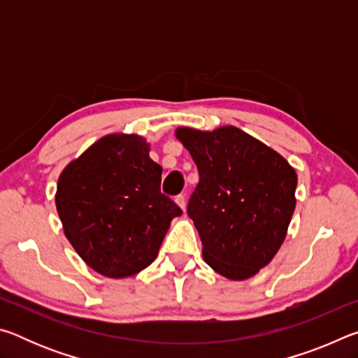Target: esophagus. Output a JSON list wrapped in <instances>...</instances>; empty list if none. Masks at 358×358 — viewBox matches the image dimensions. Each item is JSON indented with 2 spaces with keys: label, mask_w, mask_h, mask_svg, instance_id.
Instances as JSON below:
<instances>
[{
  "label": "esophagus",
  "mask_w": 358,
  "mask_h": 358,
  "mask_svg": "<svg viewBox=\"0 0 358 358\" xmlns=\"http://www.w3.org/2000/svg\"><path fill=\"white\" fill-rule=\"evenodd\" d=\"M175 202H177V205L181 210H183V211L186 210V197L183 196V194H180V196L175 197Z\"/></svg>",
  "instance_id": "1"
}]
</instances>
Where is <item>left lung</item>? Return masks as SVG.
<instances>
[{
    "instance_id": "1",
    "label": "left lung",
    "mask_w": 358,
    "mask_h": 358,
    "mask_svg": "<svg viewBox=\"0 0 358 358\" xmlns=\"http://www.w3.org/2000/svg\"><path fill=\"white\" fill-rule=\"evenodd\" d=\"M199 183L187 215L203 259L229 280H246L275 257L295 210L296 173L284 157L234 126L211 132L180 128Z\"/></svg>"
}]
</instances>
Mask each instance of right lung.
Returning a JSON list of instances; mask_svg holds the SVG:
<instances>
[{"label": "right lung", "mask_w": 358, "mask_h": 358, "mask_svg": "<svg viewBox=\"0 0 358 358\" xmlns=\"http://www.w3.org/2000/svg\"><path fill=\"white\" fill-rule=\"evenodd\" d=\"M138 136L93 143L58 178L57 210L78 256L98 273L126 278L153 262L183 211L161 192L162 167Z\"/></svg>", "instance_id": "1"}]
</instances>
